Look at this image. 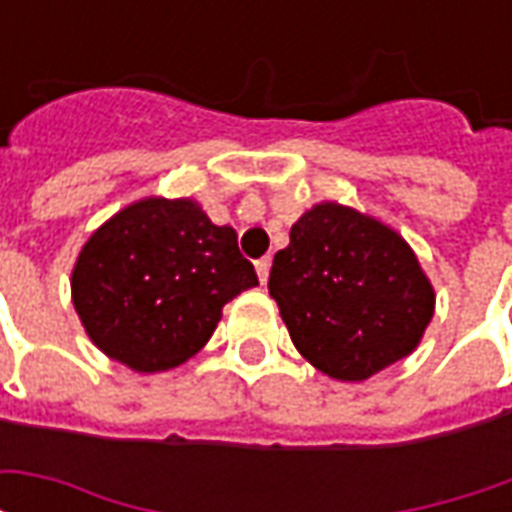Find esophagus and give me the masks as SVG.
Masks as SVG:
<instances>
[{
    "label": "esophagus",
    "mask_w": 512,
    "mask_h": 512,
    "mask_svg": "<svg viewBox=\"0 0 512 512\" xmlns=\"http://www.w3.org/2000/svg\"><path fill=\"white\" fill-rule=\"evenodd\" d=\"M255 271H257V277H260V282L266 285L268 271H271V257H260V260L255 263Z\"/></svg>",
    "instance_id": "esophagus-1"
}]
</instances>
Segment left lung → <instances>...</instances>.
Returning <instances> with one entry per match:
<instances>
[{"label": "left lung", "mask_w": 512, "mask_h": 512, "mask_svg": "<svg viewBox=\"0 0 512 512\" xmlns=\"http://www.w3.org/2000/svg\"><path fill=\"white\" fill-rule=\"evenodd\" d=\"M268 293L299 354L337 381H365L411 354L436 304L411 246L337 202L315 205L290 227Z\"/></svg>", "instance_id": "left-lung-1"}]
</instances>
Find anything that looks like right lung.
Segmentation results:
<instances>
[{
    "label": "right lung",
    "instance_id": "right-lung-1",
    "mask_svg": "<svg viewBox=\"0 0 512 512\" xmlns=\"http://www.w3.org/2000/svg\"><path fill=\"white\" fill-rule=\"evenodd\" d=\"M233 227L194 200L147 197L101 224L73 266V307L101 351L136 373L183 365L211 340L222 307L255 288Z\"/></svg>",
    "mask_w": 512,
    "mask_h": 512
}]
</instances>
